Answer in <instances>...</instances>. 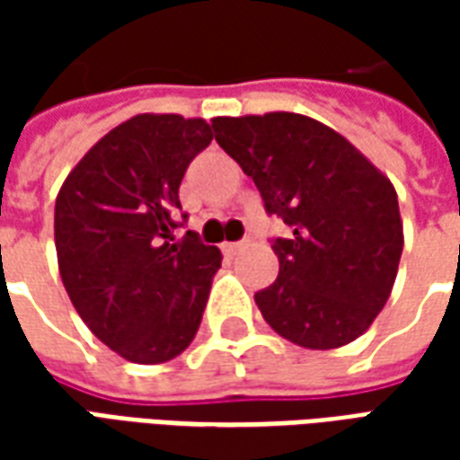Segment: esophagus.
<instances>
[{
  "instance_id": "1",
  "label": "esophagus",
  "mask_w": 460,
  "mask_h": 460,
  "mask_svg": "<svg viewBox=\"0 0 460 460\" xmlns=\"http://www.w3.org/2000/svg\"><path fill=\"white\" fill-rule=\"evenodd\" d=\"M243 246H246V243H243V241H234V243H224V251H226V253H229V256H234V253H236V251H241L243 249Z\"/></svg>"
}]
</instances>
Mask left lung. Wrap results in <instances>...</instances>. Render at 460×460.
Returning <instances> with one entry per match:
<instances>
[{
	"mask_svg": "<svg viewBox=\"0 0 460 460\" xmlns=\"http://www.w3.org/2000/svg\"><path fill=\"white\" fill-rule=\"evenodd\" d=\"M211 128L293 231L273 243L279 279L253 296L263 320L308 349L349 345L394 288L404 249L394 184L308 115L214 118Z\"/></svg>",
	"mask_w": 460,
	"mask_h": 460,
	"instance_id": "left-lung-1",
	"label": "left lung"
}]
</instances>
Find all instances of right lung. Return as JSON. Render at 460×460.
Instances as JSON below:
<instances>
[{"mask_svg":"<svg viewBox=\"0 0 460 460\" xmlns=\"http://www.w3.org/2000/svg\"><path fill=\"white\" fill-rule=\"evenodd\" d=\"M214 137L204 118L140 113L103 135L61 184L54 239L88 330L135 365H162L197 335L221 251L174 239L180 184Z\"/></svg>","mask_w":460,"mask_h":460,"instance_id":"obj_1","label":"right lung"}]
</instances>
